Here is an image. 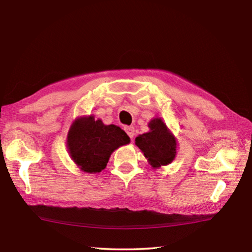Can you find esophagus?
Returning a JSON list of instances; mask_svg holds the SVG:
<instances>
[{"label": "esophagus", "mask_w": 252, "mask_h": 252, "mask_svg": "<svg viewBox=\"0 0 252 252\" xmlns=\"http://www.w3.org/2000/svg\"><path fill=\"white\" fill-rule=\"evenodd\" d=\"M125 131L126 132V134L131 137V139H133V136H134V127H133V126H126Z\"/></svg>", "instance_id": "obj_1"}]
</instances>
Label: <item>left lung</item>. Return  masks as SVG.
<instances>
[{"label": "left lung", "instance_id": "1", "mask_svg": "<svg viewBox=\"0 0 252 252\" xmlns=\"http://www.w3.org/2000/svg\"><path fill=\"white\" fill-rule=\"evenodd\" d=\"M150 131L135 137V145L154 169L169 165L177 154V140L162 121L153 118L149 122Z\"/></svg>", "mask_w": 252, "mask_h": 252}]
</instances>
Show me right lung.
Masks as SVG:
<instances>
[{"label":"right lung","instance_id":"1","mask_svg":"<svg viewBox=\"0 0 252 252\" xmlns=\"http://www.w3.org/2000/svg\"><path fill=\"white\" fill-rule=\"evenodd\" d=\"M129 143L130 137L121 127L106 126L92 115L76 118L66 137V147L72 160L87 174L105 169L112 153Z\"/></svg>","mask_w":252,"mask_h":252}]
</instances>
